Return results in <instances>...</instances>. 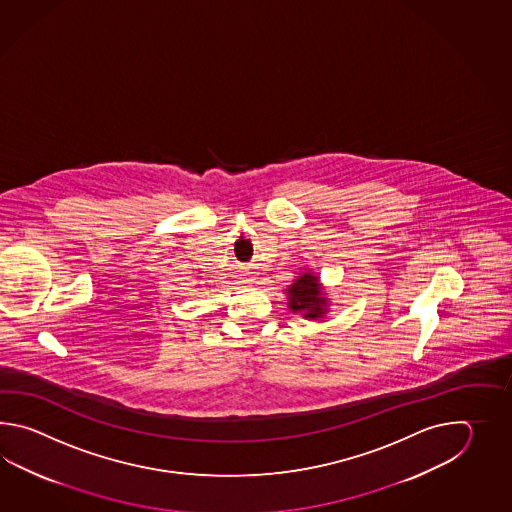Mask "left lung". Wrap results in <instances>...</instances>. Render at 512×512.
<instances>
[{
  "label": "left lung",
  "mask_w": 512,
  "mask_h": 512,
  "mask_svg": "<svg viewBox=\"0 0 512 512\" xmlns=\"http://www.w3.org/2000/svg\"><path fill=\"white\" fill-rule=\"evenodd\" d=\"M289 291V307L307 318H320L324 313L326 298H322L320 283L313 274H304L287 289Z\"/></svg>",
  "instance_id": "1"
}]
</instances>
